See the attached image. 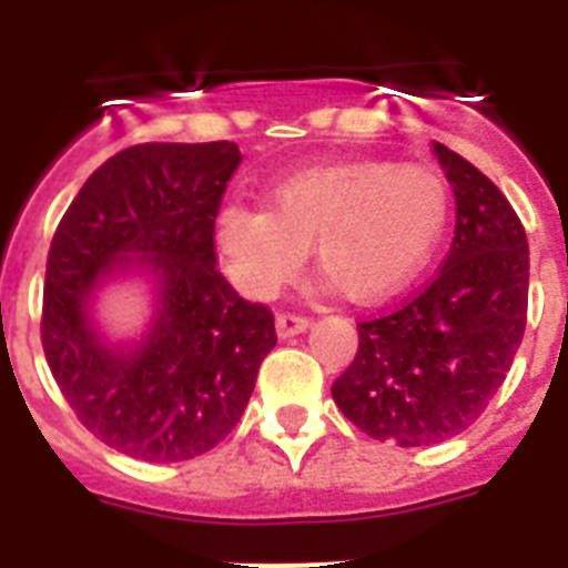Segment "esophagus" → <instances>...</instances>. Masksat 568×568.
Here are the masks:
<instances>
[{
	"mask_svg": "<svg viewBox=\"0 0 568 568\" xmlns=\"http://www.w3.org/2000/svg\"><path fill=\"white\" fill-rule=\"evenodd\" d=\"M307 329H310V318H304V315H293V313L275 315V333H278V338H293V335L307 333Z\"/></svg>",
	"mask_w": 568,
	"mask_h": 568,
	"instance_id": "34e87169",
	"label": "esophagus"
}]
</instances>
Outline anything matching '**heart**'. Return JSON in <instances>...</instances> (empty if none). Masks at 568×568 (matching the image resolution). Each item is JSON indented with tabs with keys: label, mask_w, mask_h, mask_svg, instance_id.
I'll list each match as a JSON object with an SVG mask.
<instances>
[{
	"label": "heart",
	"mask_w": 568,
	"mask_h": 568,
	"mask_svg": "<svg viewBox=\"0 0 568 568\" xmlns=\"http://www.w3.org/2000/svg\"><path fill=\"white\" fill-rule=\"evenodd\" d=\"M449 190L418 164L358 162L295 173L264 195V213L219 210L213 244L235 287L270 298L313 250L315 267L355 304L404 290L438 247Z\"/></svg>",
	"instance_id": "1"
}]
</instances>
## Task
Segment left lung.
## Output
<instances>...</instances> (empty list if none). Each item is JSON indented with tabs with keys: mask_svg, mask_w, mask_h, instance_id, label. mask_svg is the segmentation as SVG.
Masks as SVG:
<instances>
[{
	"mask_svg": "<svg viewBox=\"0 0 568 568\" xmlns=\"http://www.w3.org/2000/svg\"><path fill=\"white\" fill-rule=\"evenodd\" d=\"M455 193V239L424 293L358 324L333 384L341 413L375 440L433 446L480 418L526 329L529 244L518 213L464 155L433 144Z\"/></svg>",
	"mask_w": 568,
	"mask_h": 568,
	"instance_id": "obj_1",
	"label": "left lung"
}]
</instances>
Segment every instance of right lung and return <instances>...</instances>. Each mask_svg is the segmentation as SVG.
Returning <instances> with one entry per match:
<instances>
[{
  "instance_id": "obj_1",
  "label": "right lung",
  "mask_w": 568,
  "mask_h": 568,
  "mask_svg": "<svg viewBox=\"0 0 568 568\" xmlns=\"http://www.w3.org/2000/svg\"><path fill=\"white\" fill-rule=\"evenodd\" d=\"M241 164L233 142L135 144L90 175L50 241L42 346L77 418L102 444L150 464L210 453L244 415L273 313L215 270L213 222ZM142 274L149 329L108 342L98 293Z\"/></svg>"
}]
</instances>
